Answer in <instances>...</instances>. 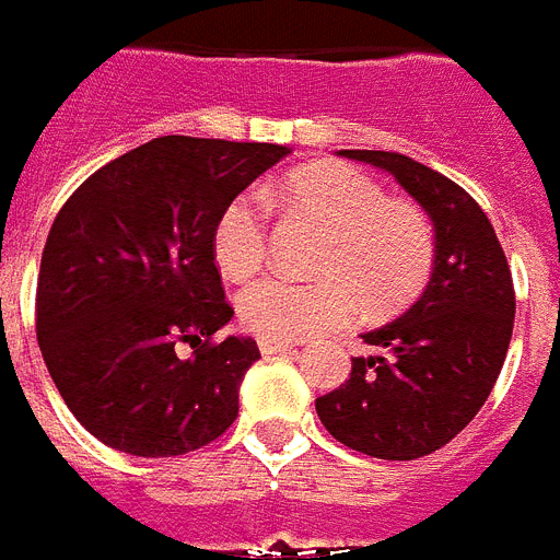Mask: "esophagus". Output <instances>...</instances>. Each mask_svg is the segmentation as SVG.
I'll list each match as a JSON object with an SVG mask.
<instances>
[{
  "label": "esophagus",
  "instance_id": "obj_1",
  "mask_svg": "<svg viewBox=\"0 0 560 560\" xmlns=\"http://www.w3.org/2000/svg\"><path fill=\"white\" fill-rule=\"evenodd\" d=\"M293 341H279V338H258V350L265 355H272V352H290L293 350Z\"/></svg>",
  "mask_w": 560,
  "mask_h": 560
}]
</instances>
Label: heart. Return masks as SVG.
<instances>
[{"label":"heart","mask_w":560,"mask_h":560,"mask_svg":"<svg viewBox=\"0 0 560 560\" xmlns=\"http://www.w3.org/2000/svg\"><path fill=\"white\" fill-rule=\"evenodd\" d=\"M279 196L330 228L318 261L324 279L253 281L238 295L247 330L295 341L352 322L359 294L370 310H393L424 288L435 253L430 222L410 201L387 199L368 173L336 162L304 164L281 182ZM213 256L219 270L236 281L265 265L267 219L256 192H242L219 213Z\"/></svg>","instance_id":"1"}]
</instances>
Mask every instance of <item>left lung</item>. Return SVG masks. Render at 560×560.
Returning a JSON list of instances; mask_svg holds the SVG:
<instances>
[{"mask_svg":"<svg viewBox=\"0 0 560 560\" xmlns=\"http://www.w3.org/2000/svg\"><path fill=\"white\" fill-rule=\"evenodd\" d=\"M396 178L432 224L427 288L401 316L361 332L373 355L316 398L332 439L387 462L441 450L476 418L504 368L515 290L490 219L464 187L387 150H338Z\"/></svg>","mask_w":560,"mask_h":560,"instance_id":"8db88e82","label":"left lung"}]
</instances>
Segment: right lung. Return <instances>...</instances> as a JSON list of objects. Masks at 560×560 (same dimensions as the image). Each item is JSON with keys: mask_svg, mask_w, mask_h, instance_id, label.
Segmentation results:
<instances>
[{"mask_svg": "<svg viewBox=\"0 0 560 560\" xmlns=\"http://www.w3.org/2000/svg\"><path fill=\"white\" fill-rule=\"evenodd\" d=\"M290 148L159 136L93 173L56 215L36 336L59 396L102 444L139 458L205 447L238 416L256 364L213 256L215 219ZM194 347L187 360L177 352Z\"/></svg>", "mask_w": 560, "mask_h": 560, "instance_id": "right-lung-1", "label": "right lung"}]
</instances>
